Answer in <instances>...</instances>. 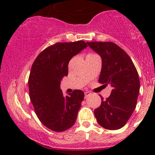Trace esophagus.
<instances>
[{
    "mask_svg": "<svg viewBox=\"0 0 155 155\" xmlns=\"http://www.w3.org/2000/svg\"><path fill=\"white\" fill-rule=\"evenodd\" d=\"M90 94H91V93L90 92H87H87H84V97H85V98H87V97L90 96Z\"/></svg>",
    "mask_w": 155,
    "mask_h": 155,
    "instance_id": "obj_1",
    "label": "esophagus"
}]
</instances>
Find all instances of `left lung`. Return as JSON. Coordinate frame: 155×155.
I'll return each mask as SVG.
<instances>
[{
	"instance_id": "left-lung-1",
	"label": "left lung",
	"mask_w": 155,
	"mask_h": 155,
	"mask_svg": "<svg viewBox=\"0 0 155 155\" xmlns=\"http://www.w3.org/2000/svg\"><path fill=\"white\" fill-rule=\"evenodd\" d=\"M101 58L99 82L110 84L112 90L107 99L101 97L94 116L101 127L118 130L125 126L135 109L140 92L138 73L132 60L121 48L110 41L87 42Z\"/></svg>"
}]
</instances>
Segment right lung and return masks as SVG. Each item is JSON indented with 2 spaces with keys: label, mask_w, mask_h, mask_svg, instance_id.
<instances>
[{
  "label": "right lung",
  "mask_w": 155,
  "mask_h": 155,
  "mask_svg": "<svg viewBox=\"0 0 155 155\" xmlns=\"http://www.w3.org/2000/svg\"><path fill=\"white\" fill-rule=\"evenodd\" d=\"M87 46L84 41L59 42L45 48L33 63L29 97L37 117L50 130L62 132L75 124L84 92L75 90L64 96L60 84L68 73L70 60Z\"/></svg>",
  "instance_id": "1"
}]
</instances>
